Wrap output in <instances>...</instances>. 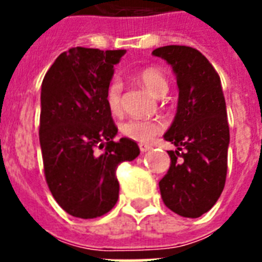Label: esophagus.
<instances>
[{
    "instance_id": "obj_1",
    "label": "esophagus",
    "mask_w": 262,
    "mask_h": 262,
    "mask_svg": "<svg viewBox=\"0 0 262 262\" xmlns=\"http://www.w3.org/2000/svg\"><path fill=\"white\" fill-rule=\"evenodd\" d=\"M139 148H140V151L143 152H147V151H149V149H151V147H149V145H147V144H139Z\"/></svg>"
}]
</instances>
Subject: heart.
<instances>
[{
	"mask_svg": "<svg viewBox=\"0 0 262 262\" xmlns=\"http://www.w3.org/2000/svg\"><path fill=\"white\" fill-rule=\"evenodd\" d=\"M144 87L155 96H164L168 91V81L163 72L158 68H144L137 75ZM106 104L113 115H121L123 110L122 84L118 79H113L106 90ZM119 130L125 137L139 143H148L155 136L164 130V123L160 119H127L121 123Z\"/></svg>",
	"mask_w": 262,
	"mask_h": 262,
	"instance_id": "1",
	"label": "heart"
}]
</instances>
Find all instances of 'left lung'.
Instances as JSON below:
<instances>
[{
  "instance_id": "8db88e82",
  "label": "left lung",
  "mask_w": 262,
  "mask_h": 262,
  "mask_svg": "<svg viewBox=\"0 0 262 262\" xmlns=\"http://www.w3.org/2000/svg\"><path fill=\"white\" fill-rule=\"evenodd\" d=\"M177 76V115L164 135L177 151L159 187L164 205L183 217H200L216 204L227 175L230 127L220 77L199 50L164 46L152 51Z\"/></svg>"
}]
</instances>
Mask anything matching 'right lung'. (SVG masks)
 <instances>
[{
	"label": "right lung",
	"mask_w": 262,
	"mask_h": 262,
	"mask_svg": "<svg viewBox=\"0 0 262 262\" xmlns=\"http://www.w3.org/2000/svg\"><path fill=\"white\" fill-rule=\"evenodd\" d=\"M125 50L72 47L47 71L40 92L39 141L47 186L58 205L95 219L118 200L117 168L140 154L118 132L106 104L114 65Z\"/></svg>",
	"instance_id": "obj_1"
}]
</instances>
